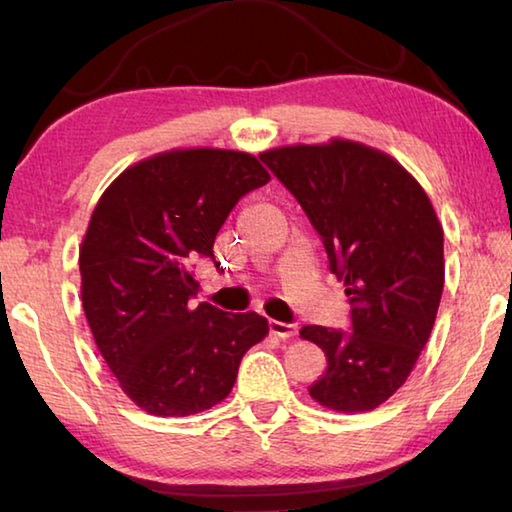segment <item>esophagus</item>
Listing matches in <instances>:
<instances>
[{
    "label": "esophagus",
    "mask_w": 512,
    "mask_h": 512,
    "mask_svg": "<svg viewBox=\"0 0 512 512\" xmlns=\"http://www.w3.org/2000/svg\"><path fill=\"white\" fill-rule=\"evenodd\" d=\"M268 332L277 339H291V336L298 334V327L293 323H280V320H268Z\"/></svg>",
    "instance_id": "1"
}]
</instances>
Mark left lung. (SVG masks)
Here are the masks:
<instances>
[{
	"instance_id": "8db88e82",
	"label": "left lung",
	"mask_w": 512,
	"mask_h": 512,
	"mask_svg": "<svg viewBox=\"0 0 512 512\" xmlns=\"http://www.w3.org/2000/svg\"><path fill=\"white\" fill-rule=\"evenodd\" d=\"M259 160L305 210L352 307L350 332L300 329L327 357L309 395L341 413L377 409L411 375L443 296V228L429 196L391 155L348 140Z\"/></svg>"
}]
</instances>
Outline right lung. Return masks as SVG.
Instances as JSON below:
<instances>
[{"instance_id": "add662e5", "label": "right lung", "mask_w": 512, "mask_h": 512, "mask_svg": "<svg viewBox=\"0 0 512 512\" xmlns=\"http://www.w3.org/2000/svg\"><path fill=\"white\" fill-rule=\"evenodd\" d=\"M268 180L255 155L169 151L128 167L94 207L79 255L83 311L121 391L142 411L183 418L212 409L268 334L255 311L189 305L194 262L214 259L232 207Z\"/></svg>"}]
</instances>
